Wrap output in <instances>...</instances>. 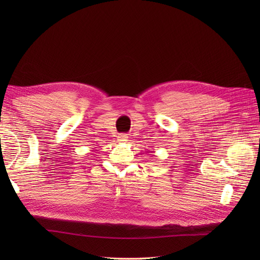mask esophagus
<instances>
[{
  "instance_id": "1",
  "label": "esophagus",
  "mask_w": 260,
  "mask_h": 260,
  "mask_svg": "<svg viewBox=\"0 0 260 260\" xmlns=\"http://www.w3.org/2000/svg\"><path fill=\"white\" fill-rule=\"evenodd\" d=\"M118 141H119V142H127L128 135H125V133H121V135L118 136Z\"/></svg>"
}]
</instances>
